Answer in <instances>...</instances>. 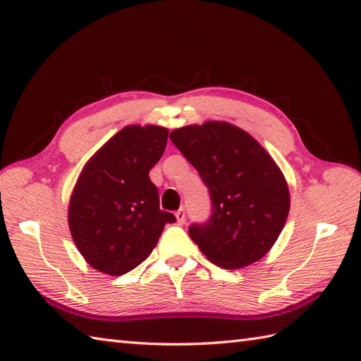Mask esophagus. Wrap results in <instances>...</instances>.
Masks as SVG:
<instances>
[{
	"mask_svg": "<svg viewBox=\"0 0 361 361\" xmlns=\"http://www.w3.org/2000/svg\"><path fill=\"white\" fill-rule=\"evenodd\" d=\"M175 217H176V221H178L180 225H183L186 221V212L185 209H178L175 212Z\"/></svg>",
	"mask_w": 361,
	"mask_h": 361,
	"instance_id": "obj_1",
	"label": "esophagus"
}]
</instances>
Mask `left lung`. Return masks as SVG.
Returning a JSON list of instances; mask_svg holds the SVG:
<instances>
[{
    "label": "left lung",
    "instance_id": "8db88e82",
    "mask_svg": "<svg viewBox=\"0 0 361 361\" xmlns=\"http://www.w3.org/2000/svg\"><path fill=\"white\" fill-rule=\"evenodd\" d=\"M171 140L211 195V217L190 225V239L226 270L262 259L290 211L288 186L278 164L255 137L228 122L176 128Z\"/></svg>",
    "mask_w": 361,
    "mask_h": 361
}]
</instances>
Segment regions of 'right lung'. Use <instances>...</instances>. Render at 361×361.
Wrapping results in <instances>:
<instances>
[{
  "label": "right lung",
  "mask_w": 361,
  "mask_h": 361,
  "mask_svg": "<svg viewBox=\"0 0 361 361\" xmlns=\"http://www.w3.org/2000/svg\"><path fill=\"white\" fill-rule=\"evenodd\" d=\"M169 130L128 126L99 149L75 183L68 224L75 247L96 270L126 274L150 256L173 214L159 209L150 169L163 157Z\"/></svg>",
  "instance_id": "add662e5"
}]
</instances>
